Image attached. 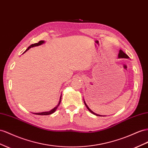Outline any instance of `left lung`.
<instances>
[{"mask_svg": "<svg viewBox=\"0 0 148 148\" xmlns=\"http://www.w3.org/2000/svg\"><path fill=\"white\" fill-rule=\"evenodd\" d=\"M118 57H119V58H129V57H128V56H127V55H126V54L125 52H124V51H123V50H119V54H118ZM84 103H85V105L86 107L87 108V109L91 113H93V114H95V115H97V116H101V115H99V114H96V113H95L93 112V111H91V110L89 108L88 106H87V105L86 104V103H85V101H84Z\"/></svg>", "mask_w": 148, "mask_h": 148, "instance_id": "8db88e82", "label": "left lung"}]
</instances>
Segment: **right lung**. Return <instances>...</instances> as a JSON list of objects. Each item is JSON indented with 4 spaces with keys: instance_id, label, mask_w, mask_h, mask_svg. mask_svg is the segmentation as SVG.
I'll list each match as a JSON object with an SVG mask.
<instances>
[{
    "instance_id": "add662e5",
    "label": "right lung",
    "mask_w": 148,
    "mask_h": 148,
    "mask_svg": "<svg viewBox=\"0 0 148 148\" xmlns=\"http://www.w3.org/2000/svg\"><path fill=\"white\" fill-rule=\"evenodd\" d=\"M44 43V41H43V40H40V41H39L38 43H34V44H32L31 45H30L29 47H28V49L24 51V53L26 51H27L28 50H29V49H30L31 47H35V46H38V45H42V43ZM61 99H62V95H61V97H60V101H59V103H58V105L56 106V107H55L53 109V110H51V111H47V112H43V113H34V114H38V115H49V114H52V113H53L55 111L57 110V108L58 107V106L60 105V102H61Z\"/></svg>"
}]
</instances>
